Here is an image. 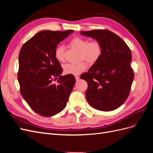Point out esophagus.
<instances>
[{
    "label": "esophagus",
    "mask_w": 153,
    "mask_h": 153,
    "mask_svg": "<svg viewBox=\"0 0 153 153\" xmlns=\"http://www.w3.org/2000/svg\"><path fill=\"white\" fill-rule=\"evenodd\" d=\"M75 78H76V81H78V80H79V79H80V77L78 76H75Z\"/></svg>",
    "instance_id": "34e87169"
}]
</instances>
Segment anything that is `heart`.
Instances as JSON below:
<instances>
[{
    "instance_id": "1",
    "label": "heart",
    "mask_w": 153,
    "mask_h": 153,
    "mask_svg": "<svg viewBox=\"0 0 153 153\" xmlns=\"http://www.w3.org/2000/svg\"><path fill=\"white\" fill-rule=\"evenodd\" d=\"M70 45L80 52V59L88 64H93L98 61L103 52V47L98 41H89L87 39L76 37L70 41ZM55 57L58 61H64V47L59 45L55 50ZM85 62L79 64L68 63L63 66L64 73L67 75H78L86 69Z\"/></svg>"
}]
</instances>
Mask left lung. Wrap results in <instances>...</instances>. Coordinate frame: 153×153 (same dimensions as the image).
Instances as JSON below:
<instances>
[{"instance_id":"1","label":"left lung","mask_w":153,"mask_h":153,"mask_svg":"<svg viewBox=\"0 0 153 153\" xmlns=\"http://www.w3.org/2000/svg\"><path fill=\"white\" fill-rule=\"evenodd\" d=\"M80 34L102 45L101 57L80 78L88 84L86 99L94 108L108 112L126 100L134 78L130 49L119 36L108 30L81 31Z\"/></svg>"}]
</instances>
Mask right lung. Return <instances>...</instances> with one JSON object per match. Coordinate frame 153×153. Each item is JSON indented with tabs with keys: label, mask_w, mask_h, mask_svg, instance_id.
Listing matches in <instances>:
<instances>
[{
	"label": "right lung",
	"mask_w": 153,
	"mask_h": 153,
	"mask_svg": "<svg viewBox=\"0 0 153 153\" xmlns=\"http://www.w3.org/2000/svg\"><path fill=\"white\" fill-rule=\"evenodd\" d=\"M74 30H42L22 46L18 80L24 99L35 112L50 117L66 107L74 85L73 75L62 76V68L55 57L58 44ZM59 77L57 85L52 80Z\"/></svg>",
	"instance_id": "add662e5"
}]
</instances>
